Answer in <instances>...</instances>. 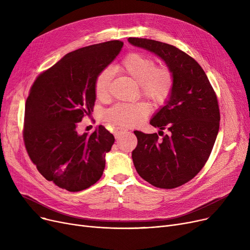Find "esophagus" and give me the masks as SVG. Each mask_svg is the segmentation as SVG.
I'll return each mask as SVG.
<instances>
[{"label":"esophagus","instance_id":"esophagus-1","mask_svg":"<svg viewBox=\"0 0 250 250\" xmlns=\"http://www.w3.org/2000/svg\"><path fill=\"white\" fill-rule=\"evenodd\" d=\"M126 132V128L124 127H115L114 128V137L117 139L120 138L123 134H125Z\"/></svg>","mask_w":250,"mask_h":250}]
</instances>
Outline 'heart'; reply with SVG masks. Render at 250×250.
Instances as JSON below:
<instances>
[{
    "label": "heart",
    "instance_id": "1",
    "mask_svg": "<svg viewBox=\"0 0 250 250\" xmlns=\"http://www.w3.org/2000/svg\"><path fill=\"white\" fill-rule=\"evenodd\" d=\"M116 70L123 72L135 80L140 87L141 93L155 104H163L172 93L174 75L168 67H157L154 59L132 52L116 65ZM112 80V70L105 68L100 71L94 81L95 96L104 100L108 97ZM150 113V105L147 102L117 103L105 112V120L111 125L120 126H136L140 125Z\"/></svg>",
    "mask_w": 250,
    "mask_h": 250
}]
</instances>
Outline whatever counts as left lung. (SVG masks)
Masks as SVG:
<instances>
[{"mask_svg":"<svg viewBox=\"0 0 250 250\" xmlns=\"http://www.w3.org/2000/svg\"><path fill=\"white\" fill-rule=\"evenodd\" d=\"M128 42L160 57L174 75L172 93L150 124L169 133L135 130L138 145L132 158L139 175L150 185L171 189L188 182L208 161L219 132L217 95L203 68L179 48L147 38Z\"/></svg>","mask_w":250,"mask_h":250,"instance_id":"1","label":"left lung"}]
</instances>
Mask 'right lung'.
I'll list each match as a JSON object with an SVG mask.
<instances>
[{
    "label": "right lung",
    "mask_w": 250,
    "mask_h": 250,
    "mask_svg": "<svg viewBox=\"0 0 250 250\" xmlns=\"http://www.w3.org/2000/svg\"><path fill=\"white\" fill-rule=\"evenodd\" d=\"M123 42L79 48L39 74L25 103L23 140L41 174L61 188L80 191L96 183L114 137L103 125L78 135L76 127L93 111L94 81L120 54Z\"/></svg>",
    "instance_id": "add662e5"
}]
</instances>
